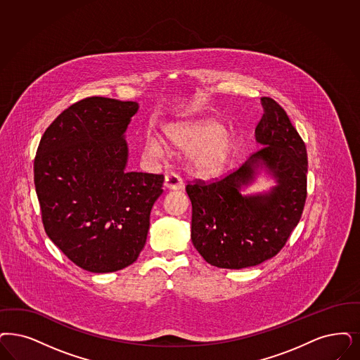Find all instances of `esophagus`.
Returning <instances> with one entry per match:
<instances>
[{"instance_id":"esophagus-1","label":"esophagus","mask_w":360,"mask_h":360,"mask_svg":"<svg viewBox=\"0 0 360 360\" xmlns=\"http://www.w3.org/2000/svg\"><path fill=\"white\" fill-rule=\"evenodd\" d=\"M164 186L165 188H168V189H174V191H177V189H181L183 188V180L177 176V174H167L165 176V181H164Z\"/></svg>"}]
</instances>
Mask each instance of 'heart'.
Masks as SVG:
<instances>
[{
  "label": "heart",
  "mask_w": 360,
  "mask_h": 360,
  "mask_svg": "<svg viewBox=\"0 0 360 360\" xmlns=\"http://www.w3.org/2000/svg\"><path fill=\"white\" fill-rule=\"evenodd\" d=\"M164 139L172 147L189 150V165L200 176L220 174L228 162L233 144L232 136L216 121L168 125L164 129ZM146 149L152 156L164 153V148L156 139L148 140Z\"/></svg>",
  "instance_id": "heart-1"
}]
</instances>
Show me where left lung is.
I'll use <instances>...</instances> for the list:
<instances>
[{"instance_id":"left-lung-1","label":"left lung","mask_w":360,"mask_h":360,"mask_svg":"<svg viewBox=\"0 0 360 360\" xmlns=\"http://www.w3.org/2000/svg\"><path fill=\"white\" fill-rule=\"evenodd\" d=\"M263 116L256 141L263 147L235 171L212 181L196 179L186 186L192 202L191 239L207 263L240 269L280 252L297 226L307 199L306 144L285 110L262 97ZM264 163L278 186L264 195L243 197L239 189Z\"/></svg>"}]
</instances>
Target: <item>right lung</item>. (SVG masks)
Listing matches in <instances>:
<instances>
[{
	"label": "right lung",
	"mask_w": 360,
	"mask_h": 360,
	"mask_svg": "<svg viewBox=\"0 0 360 360\" xmlns=\"http://www.w3.org/2000/svg\"><path fill=\"white\" fill-rule=\"evenodd\" d=\"M134 101L92 96L61 112L41 137L34 186L46 235L70 262L107 274L143 251L162 174L125 172L124 132Z\"/></svg>",
	"instance_id": "right-lung-1"
}]
</instances>
